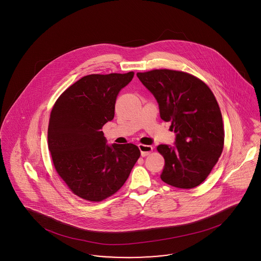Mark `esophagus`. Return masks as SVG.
<instances>
[{
    "mask_svg": "<svg viewBox=\"0 0 261 261\" xmlns=\"http://www.w3.org/2000/svg\"><path fill=\"white\" fill-rule=\"evenodd\" d=\"M139 150L141 152L142 156H147L148 154H150L151 152L153 151V147L152 146H148V145H143V144H139Z\"/></svg>",
    "mask_w": 261,
    "mask_h": 261,
    "instance_id": "esophagus-1",
    "label": "esophagus"
}]
</instances>
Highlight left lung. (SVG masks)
<instances>
[{
  "instance_id": "obj_1",
  "label": "left lung",
  "mask_w": 261,
  "mask_h": 261,
  "mask_svg": "<svg viewBox=\"0 0 261 261\" xmlns=\"http://www.w3.org/2000/svg\"><path fill=\"white\" fill-rule=\"evenodd\" d=\"M137 77L154 96L161 118L171 123L175 133L174 146L156 148L165 158L162 180L184 189L198 186L224 147L223 119L213 92L199 79L179 71L153 70Z\"/></svg>"
}]
</instances>
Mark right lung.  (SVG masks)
Masks as SVG:
<instances>
[{"label":"right lung","mask_w":261,"mask_h":261,"mask_svg":"<svg viewBox=\"0 0 261 261\" xmlns=\"http://www.w3.org/2000/svg\"><path fill=\"white\" fill-rule=\"evenodd\" d=\"M133 77V72L83 77L62 93L52 108L48 148L54 167L83 199L98 202L114 194L138 161L136 145L109 146L101 131L114 117L118 92Z\"/></svg>","instance_id":"obj_1"}]
</instances>
